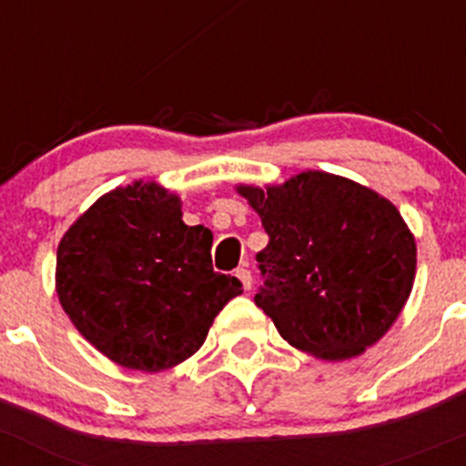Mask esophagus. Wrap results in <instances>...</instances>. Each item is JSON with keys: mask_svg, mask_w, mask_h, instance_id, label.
Listing matches in <instances>:
<instances>
[{"mask_svg": "<svg viewBox=\"0 0 466 466\" xmlns=\"http://www.w3.org/2000/svg\"><path fill=\"white\" fill-rule=\"evenodd\" d=\"M237 279L243 283V288H246V290H249V288H252V272H249L246 266L238 268V270H237Z\"/></svg>", "mask_w": 466, "mask_h": 466, "instance_id": "obj_1", "label": "esophagus"}]
</instances>
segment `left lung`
<instances>
[{"label": "left lung", "mask_w": 466, "mask_h": 466, "mask_svg": "<svg viewBox=\"0 0 466 466\" xmlns=\"http://www.w3.org/2000/svg\"><path fill=\"white\" fill-rule=\"evenodd\" d=\"M266 228L254 303L295 349L350 360L393 326L415 279V238L390 200L326 171L238 185Z\"/></svg>", "instance_id": "left-lung-1"}]
</instances>
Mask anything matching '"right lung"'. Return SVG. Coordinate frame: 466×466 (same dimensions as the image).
I'll return each instance as SVG.
<instances>
[{
	"instance_id": "add662e5",
	"label": "right lung",
	"mask_w": 466,
	"mask_h": 466,
	"mask_svg": "<svg viewBox=\"0 0 466 466\" xmlns=\"http://www.w3.org/2000/svg\"><path fill=\"white\" fill-rule=\"evenodd\" d=\"M209 249L212 232L183 223L178 196L136 180L97 198L62 237L57 297L102 355L158 373L192 357L243 292L237 277L214 272Z\"/></svg>"
}]
</instances>
